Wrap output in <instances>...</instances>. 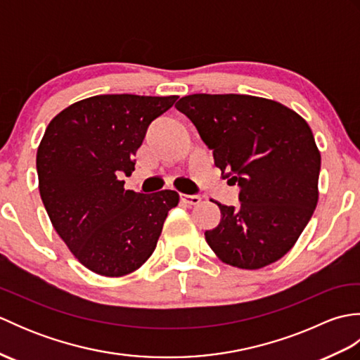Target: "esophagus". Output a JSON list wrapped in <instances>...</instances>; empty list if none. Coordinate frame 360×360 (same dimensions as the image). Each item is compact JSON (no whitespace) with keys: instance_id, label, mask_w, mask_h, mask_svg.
Instances as JSON below:
<instances>
[{"instance_id":"1","label":"esophagus","mask_w":360,"mask_h":360,"mask_svg":"<svg viewBox=\"0 0 360 360\" xmlns=\"http://www.w3.org/2000/svg\"><path fill=\"white\" fill-rule=\"evenodd\" d=\"M181 200L184 201L186 204H190V205H196L201 202V198L198 195H186V193H181Z\"/></svg>"}]
</instances>
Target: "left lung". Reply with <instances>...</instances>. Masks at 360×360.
Segmentation results:
<instances>
[{
  "instance_id": "obj_1",
  "label": "left lung",
  "mask_w": 360,
  "mask_h": 360,
  "mask_svg": "<svg viewBox=\"0 0 360 360\" xmlns=\"http://www.w3.org/2000/svg\"><path fill=\"white\" fill-rule=\"evenodd\" d=\"M176 110L192 120L215 165L240 186L238 207L218 204L205 241L221 262L259 269L292 249L319 201L320 151L307 120L246 94H192Z\"/></svg>"
}]
</instances>
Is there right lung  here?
Listing matches in <instances>:
<instances>
[{
  "instance_id": "1",
  "label": "right lung",
  "mask_w": 360,
  "mask_h": 360,
  "mask_svg": "<svg viewBox=\"0 0 360 360\" xmlns=\"http://www.w3.org/2000/svg\"><path fill=\"white\" fill-rule=\"evenodd\" d=\"M178 96L102 94L68 106L51 120L37 151L38 188L51 223L79 262L122 277L156 249L179 195L125 190L137 148L153 120Z\"/></svg>"
}]
</instances>
